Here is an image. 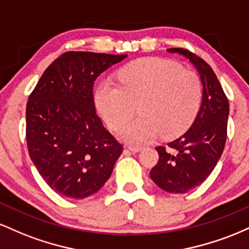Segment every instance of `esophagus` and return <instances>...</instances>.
<instances>
[{"label": "esophagus", "instance_id": "34e87169", "mask_svg": "<svg viewBox=\"0 0 249 249\" xmlns=\"http://www.w3.org/2000/svg\"><path fill=\"white\" fill-rule=\"evenodd\" d=\"M126 148L128 151H131L132 153H137V152H139V151H142V147H141V146H127Z\"/></svg>", "mask_w": 249, "mask_h": 249}]
</instances>
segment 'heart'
<instances>
[{
	"mask_svg": "<svg viewBox=\"0 0 249 249\" xmlns=\"http://www.w3.org/2000/svg\"><path fill=\"white\" fill-rule=\"evenodd\" d=\"M119 84L101 82L93 99L97 111L131 145L153 141L159 133L173 138L193 122L201 103L202 85L196 72L168 59L146 57L128 63L118 73Z\"/></svg>",
	"mask_w": 249,
	"mask_h": 249,
	"instance_id": "heart-1",
	"label": "heart"
}]
</instances>
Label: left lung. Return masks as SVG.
I'll list each match as a JSON object with an SVG mask.
<instances>
[{
    "instance_id": "obj_1",
    "label": "left lung",
    "mask_w": 249,
    "mask_h": 249,
    "mask_svg": "<svg viewBox=\"0 0 249 249\" xmlns=\"http://www.w3.org/2000/svg\"><path fill=\"white\" fill-rule=\"evenodd\" d=\"M168 53L187 58L198 71L202 101L191 127L179 138L158 146L159 160L150 172L157 186L170 193H186L208 178L224 151L230 104L212 68L204 59L181 48Z\"/></svg>"
}]
</instances>
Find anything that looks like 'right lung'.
Segmentation results:
<instances>
[{
	"label": "right lung",
	"instance_id": "right-lung-1",
	"mask_svg": "<svg viewBox=\"0 0 249 249\" xmlns=\"http://www.w3.org/2000/svg\"><path fill=\"white\" fill-rule=\"evenodd\" d=\"M126 55L68 51L43 72L27 103V144L57 193L83 199L110 178L123 146L96 113L93 83Z\"/></svg>",
	"mask_w": 249,
	"mask_h": 249
}]
</instances>
